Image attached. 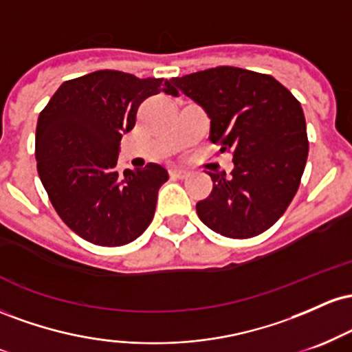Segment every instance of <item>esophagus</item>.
I'll return each instance as SVG.
<instances>
[{
	"instance_id": "obj_1",
	"label": "esophagus",
	"mask_w": 352,
	"mask_h": 352,
	"mask_svg": "<svg viewBox=\"0 0 352 352\" xmlns=\"http://www.w3.org/2000/svg\"><path fill=\"white\" fill-rule=\"evenodd\" d=\"M170 175L175 177V179H187L190 175L188 170H185V168H170Z\"/></svg>"
}]
</instances>
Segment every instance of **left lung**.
Returning <instances> with one entry per match:
<instances>
[{
    "label": "left lung",
    "mask_w": 352,
    "mask_h": 352,
    "mask_svg": "<svg viewBox=\"0 0 352 352\" xmlns=\"http://www.w3.org/2000/svg\"><path fill=\"white\" fill-rule=\"evenodd\" d=\"M210 117V140L232 152V175L210 173L200 220L228 238H252L278 221L300 187L308 159L301 104L270 74L220 66L172 78Z\"/></svg>",
    "instance_id": "obj_1"
}]
</instances>
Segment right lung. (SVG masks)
<instances>
[{"label": "right lung", "mask_w": 352, "mask_h": 352, "mask_svg": "<svg viewBox=\"0 0 352 352\" xmlns=\"http://www.w3.org/2000/svg\"><path fill=\"white\" fill-rule=\"evenodd\" d=\"M159 92L179 96L170 80L96 71L60 84L39 114V179L60 220L91 243L127 245L151 225L168 173L157 164L122 172L117 155L137 109Z\"/></svg>", "instance_id": "obj_1"}]
</instances>
